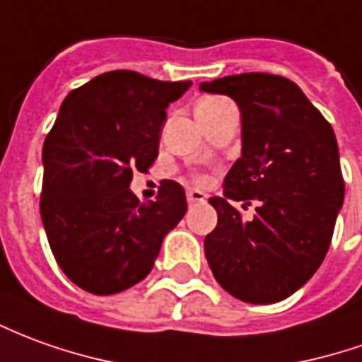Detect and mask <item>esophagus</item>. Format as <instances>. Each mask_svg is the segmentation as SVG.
<instances>
[{
  "label": "esophagus",
  "instance_id": "1",
  "mask_svg": "<svg viewBox=\"0 0 362 362\" xmlns=\"http://www.w3.org/2000/svg\"><path fill=\"white\" fill-rule=\"evenodd\" d=\"M186 198H188V204H204L207 196L202 192V189L189 188L188 192H186Z\"/></svg>",
  "mask_w": 362,
  "mask_h": 362
}]
</instances>
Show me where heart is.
I'll return each instance as SVG.
<instances>
[{"mask_svg":"<svg viewBox=\"0 0 362 362\" xmlns=\"http://www.w3.org/2000/svg\"><path fill=\"white\" fill-rule=\"evenodd\" d=\"M221 100H202V102L196 105V111H204V110H209V107H214L216 103H219Z\"/></svg>","mask_w":362,"mask_h":362,"instance_id":"1","label":"heart"}]
</instances>
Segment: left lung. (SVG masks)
<instances>
[{
    "label": "left lung",
    "instance_id": "left-lung-1",
    "mask_svg": "<svg viewBox=\"0 0 362 362\" xmlns=\"http://www.w3.org/2000/svg\"><path fill=\"white\" fill-rule=\"evenodd\" d=\"M241 111V158L209 198L217 227L204 241L223 290L249 304H274L304 286L329 249L345 198L331 125L284 76L237 74L202 82ZM231 201H257L245 222Z\"/></svg>",
    "mask_w": 362,
    "mask_h": 362
}]
</instances>
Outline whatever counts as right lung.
<instances>
[{"label":"right lung","instance_id":"add662e5","mask_svg":"<svg viewBox=\"0 0 362 362\" xmlns=\"http://www.w3.org/2000/svg\"><path fill=\"white\" fill-rule=\"evenodd\" d=\"M189 86L113 70L60 105L42 146L40 217L58 267L90 294L141 282L188 209L178 182L164 180L145 204L129 186L156 160L166 107Z\"/></svg>","mask_w":362,"mask_h":362}]
</instances>
